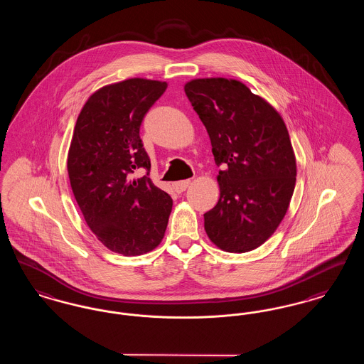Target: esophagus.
<instances>
[{"label": "esophagus", "instance_id": "obj_1", "mask_svg": "<svg viewBox=\"0 0 364 364\" xmlns=\"http://www.w3.org/2000/svg\"><path fill=\"white\" fill-rule=\"evenodd\" d=\"M191 184V180H181V181H176L173 183V188L176 192H183V191L187 190L188 186Z\"/></svg>", "mask_w": 364, "mask_h": 364}]
</instances>
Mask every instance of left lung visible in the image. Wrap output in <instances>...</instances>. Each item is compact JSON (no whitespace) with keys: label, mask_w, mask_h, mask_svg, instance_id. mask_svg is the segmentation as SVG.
<instances>
[{"label":"left lung","mask_w":364,"mask_h":364,"mask_svg":"<svg viewBox=\"0 0 364 364\" xmlns=\"http://www.w3.org/2000/svg\"><path fill=\"white\" fill-rule=\"evenodd\" d=\"M208 129L220 199L205 214L208 239L226 252H248L266 242L289 208L296 158L277 110L242 82L193 79L184 86Z\"/></svg>","instance_id":"obj_1"}]
</instances>
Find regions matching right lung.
I'll use <instances>...</instances> for the list:
<instances>
[{"mask_svg": "<svg viewBox=\"0 0 364 364\" xmlns=\"http://www.w3.org/2000/svg\"><path fill=\"white\" fill-rule=\"evenodd\" d=\"M166 87L134 77L97 90L70 140V187L87 225L105 247L125 257L154 250L172 211V198L149 177L151 164L139 135L144 114ZM136 168L148 174L131 181Z\"/></svg>", "mask_w": 364, "mask_h": 364, "instance_id": "add662e5", "label": "right lung"}]
</instances>
